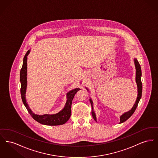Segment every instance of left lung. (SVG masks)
Masks as SVG:
<instances>
[{"label":"left lung","mask_w":158,"mask_h":158,"mask_svg":"<svg viewBox=\"0 0 158 158\" xmlns=\"http://www.w3.org/2000/svg\"><path fill=\"white\" fill-rule=\"evenodd\" d=\"M135 69H136V76H135V81L137 85V89H138V95H137V98L136 99L135 103L133 106V107L131 108V110H130L128 112L124 113V114H123L120 117V123H122L124 121L128 120L132 115L133 114L135 113V109L138 105L140 99V98L142 97V83L141 81V76H142V70H141V67L140 65L139 64V63L138 62L137 60L135 59ZM90 101L91 106H92V117L94 118V119L95 121H97L96 119V115L95 114V113L94 112V106H93V103L92 101L91 100V99H89Z\"/></svg>","instance_id":"1"}]
</instances>
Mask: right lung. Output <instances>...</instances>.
<instances>
[{"label":"right lung","instance_id":"add662e5","mask_svg":"<svg viewBox=\"0 0 158 158\" xmlns=\"http://www.w3.org/2000/svg\"><path fill=\"white\" fill-rule=\"evenodd\" d=\"M30 53L28 50L25 54L23 60V67L20 72V81H21V94L23 103L27 109L28 113H30L31 117L38 123L47 125V126H59L62 125L66 123L70 117L71 115V105L72 103V100L75 95L76 93L80 90L79 88H76L73 90L70 91L68 94V101L65 105L64 108L59 113L48 115L44 114L43 115H39L32 113L25 99V93L27 89V56Z\"/></svg>","mask_w":158,"mask_h":158}]
</instances>
